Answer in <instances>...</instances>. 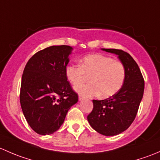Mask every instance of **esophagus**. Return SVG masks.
I'll return each mask as SVG.
<instances>
[{
  "label": "esophagus",
  "mask_w": 160,
  "mask_h": 160,
  "mask_svg": "<svg viewBox=\"0 0 160 160\" xmlns=\"http://www.w3.org/2000/svg\"><path fill=\"white\" fill-rule=\"evenodd\" d=\"M84 98H85V97L82 96V95H78V100H79V101H82V100H83Z\"/></svg>",
  "instance_id": "esophagus-1"
}]
</instances>
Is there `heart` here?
<instances>
[{"label":"heart","mask_w":160,"mask_h":160,"mask_svg":"<svg viewBox=\"0 0 160 160\" xmlns=\"http://www.w3.org/2000/svg\"><path fill=\"white\" fill-rule=\"evenodd\" d=\"M126 72L122 62L101 54H93L84 57L80 66L67 65L65 76L72 85H76L90 76L91 83L75 87V92L87 97L99 95L109 98L119 91L124 85Z\"/></svg>","instance_id":"1"}]
</instances>
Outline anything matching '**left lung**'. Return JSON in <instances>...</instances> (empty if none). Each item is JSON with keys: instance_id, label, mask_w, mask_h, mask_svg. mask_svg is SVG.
<instances>
[{"instance_id": "obj_1", "label": "left lung", "mask_w": 160, "mask_h": 160, "mask_svg": "<svg viewBox=\"0 0 160 160\" xmlns=\"http://www.w3.org/2000/svg\"><path fill=\"white\" fill-rule=\"evenodd\" d=\"M115 54L124 65V85L116 95L104 100H92L93 109L87 117L92 129L112 136L126 131L134 121L144 92V80L137 63L129 54L118 49L102 48Z\"/></svg>"}]
</instances>
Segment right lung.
Masks as SVG:
<instances>
[{"label": "right lung", "instance_id": "right-lung-1", "mask_svg": "<svg viewBox=\"0 0 160 160\" xmlns=\"http://www.w3.org/2000/svg\"><path fill=\"white\" fill-rule=\"evenodd\" d=\"M72 51L68 45L50 46L33 55L24 69L20 102L28 123L38 134L57 131L78 102L65 76Z\"/></svg>", "mask_w": 160, "mask_h": 160}]
</instances>
